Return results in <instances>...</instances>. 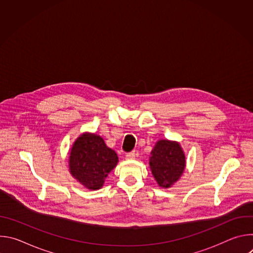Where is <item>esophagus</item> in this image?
I'll return each instance as SVG.
<instances>
[{
  "label": "esophagus",
  "mask_w": 253,
  "mask_h": 253,
  "mask_svg": "<svg viewBox=\"0 0 253 253\" xmlns=\"http://www.w3.org/2000/svg\"><path fill=\"white\" fill-rule=\"evenodd\" d=\"M134 158H135V152H134V151H133V152H129V153L126 154V159L132 160V159H134Z\"/></svg>",
  "instance_id": "obj_1"
}]
</instances>
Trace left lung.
Masks as SVG:
<instances>
[{"mask_svg":"<svg viewBox=\"0 0 253 253\" xmlns=\"http://www.w3.org/2000/svg\"><path fill=\"white\" fill-rule=\"evenodd\" d=\"M149 157L151 173L157 184L170 188L185 171V153L177 141L160 139L155 143Z\"/></svg>","mask_w":253,"mask_h":253,"instance_id":"left-lung-1","label":"left lung"}]
</instances>
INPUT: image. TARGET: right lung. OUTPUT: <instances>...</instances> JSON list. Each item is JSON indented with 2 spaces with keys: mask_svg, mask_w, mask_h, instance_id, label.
<instances>
[{
  "mask_svg": "<svg viewBox=\"0 0 253 253\" xmlns=\"http://www.w3.org/2000/svg\"><path fill=\"white\" fill-rule=\"evenodd\" d=\"M68 161L71 175L80 184L89 190H98L119 159L100 135L84 132L74 141Z\"/></svg>",
  "mask_w": 253,
  "mask_h": 253,
  "instance_id": "right-lung-1",
  "label": "right lung"
}]
</instances>
